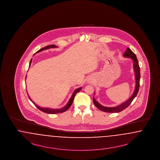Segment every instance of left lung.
Returning a JSON list of instances; mask_svg holds the SVG:
<instances>
[{"mask_svg": "<svg viewBox=\"0 0 160 160\" xmlns=\"http://www.w3.org/2000/svg\"><path fill=\"white\" fill-rule=\"evenodd\" d=\"M123 56L126 57V58H130L133 60V67H134V72H135V77H136V82L135 90H134L132 95L129 98L128 100H127L125 102L122 103V104H121L118 106L114 107H106L102 106L99 104V103L94 98V97H93V104H95V106L102 112H107V113H118V112L123 111V110H125L126 108H127L129 106L130 104L133 101L134 98L136 97L137 93L139 91L140 72V67L138 65L137 57H136V54L131 51V50L129 48H127V50L123 54Z\"/></svg>", "mask_w": 160, "mask_h": 160, "instance_id": "8db88e82", "label": "left lung"}]
</instances>
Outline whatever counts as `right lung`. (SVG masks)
Returning a JSON list of instances; mask_svg holds the SVG:
<instances>
[{"label": "right lung", "mask_w": 160, "mask_h": 160, "mask_svg": "<svg viewBox=\"0 0 160 160\" xmlns=\"http://www.w3.org/2000/svg\"><path fill=\"white\" fill-rule=\"evenodd\" d=\"M56 46H55V45H51V46H47L45 47H44V48H41L40 50H39L38 52H37V53H38V52H41V51H42V50H46V49H48V48H55ZM58 47V46H57ZM31 62H32V59H31V61H30V63H29V67H30V65H31ZM81 89H82V88H78V89H77L74 92V93H73V94L72 95V97H71V98L69 99V101L68 102V104L65 106L64 107H63V108H60V109H52V108H42V107H40L38 106L37 105H36L32 100H31V98H30V97H29V96H28V97H29V98L30 99L31 101L37 106V107L38 108V109L39 110H41V111H42V112H44V113H48V114H56V113H63V112H65L66 110H67L70 107V106H71V104H72V102H73V101H74V97H75V96H76V95L77 93H78V92L80 91V90H81Z\"/></svg>", "instance_id": "1"}]
</instances>
